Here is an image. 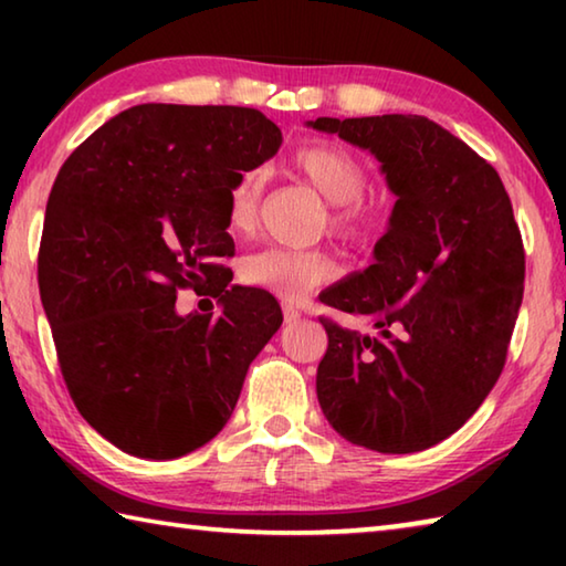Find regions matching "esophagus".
Returning <instances> with one entry per match:
<instances>
[{
	"label": "esophagus",
	"mask_w": 566,
	"mask_h": 566,
	"mask_svg": "<svg viewBox=\"0 0 566 566\" xmlns=\"http://www.w3.org/2000/svg\"><path fill=\"white\" fill-rule=\"evenodd\" d=\"M296 319H300V314H296V312L292 310V312H290V322H294V324H296Z\"/></svg>",
	"instance_id": "obj_1"
}]
</instances>
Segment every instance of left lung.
Masks as SVG:
<instances>
[{"mask_svg": "<svg viewBox=\"0 0 566 566\" xmlns=\"http://www.w3.org/2000/svg\"><path fill=\"white\" fill-rule=\"evenodd\" d=\"M282 132L247 107L137 104L54 179L40 294L80 415L122 452L179 459L222 432L249 364L280 329L274 296L219 262L244 171ZM202 295L176 310V290Z\"/></svg>", "mask_w": 566, "mask_h": 566, "instance_id": "8db88e82", "label": "left lung"}]
</instances>
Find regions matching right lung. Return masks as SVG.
<instances>
[{"instance_id": "right-lung-1", "label": "right lung", "mask_w": 566, "mask_h": 566, "mask_svg": "<svg viewBox=\"0 0 566 566\" xmlns=\"http://www.w3.org/2000/svg\"><path fill=\"white\" fill-rule=\"evenodd\" d=\"M312 127L369 151L397 197L371 264L319 294L377 319L371 332L324 322L319 407L352 444L421 452L454 434L502 375L524 294L512 202L494 167L427 117Z\"/></svg>"}]
</instances>
